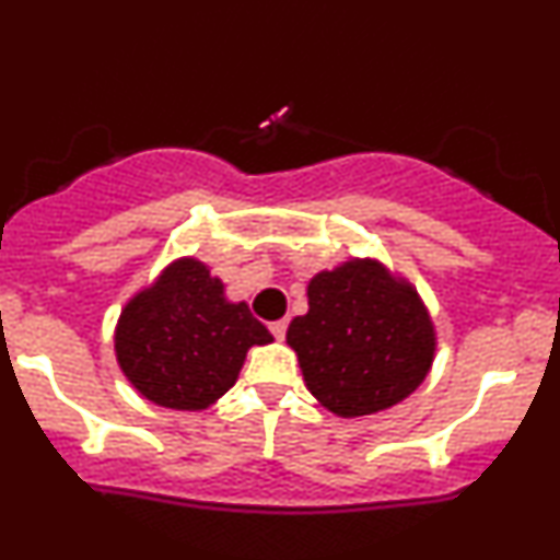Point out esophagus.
<instances>
[{"mask_svg": "<svg viewBox=\"0 0 560 560\" xmlns=\"http://www.w3.org/2000/svg\"><path fill=\"white\" fill-rule=\"evenodd\" d=\"M270 332H273L276 340H284L287 335V319H279V322H270Z\"/></svg>", "mask_w": 560, "mask_h": 560, "instance_id": "1", "label": "esophagus"}]
</instances>
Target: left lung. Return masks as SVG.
Segmentation results:
<instances>
[{
  "mask_svg": "<svg viewBox=\"0 0 560 560\" xmlns=\"http://www.w3.org/2000/svg\"><path fill=\"white\" fill-rule=\"evenodd\" d=\"M303 381L340 419L402 402L432 370L438 335L416 287L370 257L308 281V314L287 329Z\"/></svg>",
  "mask_w": 560,
  "mask_h": 560,
  "instance_id": "8db88e82",
  "label": "left lung"
}]
</instances>
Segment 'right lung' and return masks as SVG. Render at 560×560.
Here are the masks:
<instances>
[{"label": "right lung", "mask_w": 560, "mask_h": 560, "mask_svg": "<svg viewBox=\"0 0 560 560\" xmlns=\"http://www.w3.org/2000/svg\"><path fill=\"white\" fill-rule=\"evenodd\" d=\"M270 340L244 300L225 298V284L209 265L179 257L120 311L115 357L150 402L206 410L238 381L246 351Z\"/></svg>", "instance_id": "add662e5"}]
</instances>
